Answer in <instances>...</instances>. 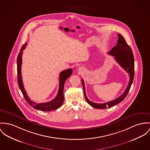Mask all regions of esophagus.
Masks as SVG:
<instances>
[{
  "instance_id": "esophagus-1",
  "label": "esophagus",
  "mask_w": 150,
  "mask_h": 150,
  "mask_svg": "<svg viewBox=\"0 0 150 150\" xmlns=\"http://www.w3.org/2000/svg\"><path fill=\"white\" fill-rule=\"evenodd\" d=\"M79 71H81V67H80V68L79 69Z\"/></svg>"
}]
</instances>
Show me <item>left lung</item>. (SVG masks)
Segmentation results:
<instances>
[{
  "label": "left lung",
  "mask_w": 150,
  "mask_h": 150,
  "mask_svg": "<svg viewBox=\"0 0 150 150\" xmlns=\"http://www.w3.org/2000/svg\"><path fill=\"white\" fill-rule=\"evenodd\" d=\"M108 54L115 57L116 61L119 63V64L129 74V81L128 82V85L123 94L115 99L111 100L110 102L104 103H96L91 102L87 97L85 86L84 81L81 80V83L83 87L84 93L85 98L87 102L92 107L98 109H104L110 108L116 105L117 104L122 102L125 98L126 97L129 91L131 84L133 82L134 77V57L133 55L132 51L129 46L127 45L125 38L120 34H118V40L117 42V45L114 47L110 51L108 52Z\"/></svg>",
  "instance_id": "obj_1"
}]
</instances>
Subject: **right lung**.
<instances>
[{"label":"right lung","mask_w":150,"mask_h":150,"mask_svg":"<svg viewBox=\"0 0 150 150\" xmlns=\"http://www.w3.org/2000/svg\"><path fill=\"white\" fill-rule=\"evenodd\" d=\"M27 44L24 43L22 47L18 56L17 58V72H18V83L20 90L23 93L24 98L27 102L29 104L31 107L35 109L43 111H50L55 110L59 108L62 106L64 102V95H63V90L64 86L66 80L71 75L72 73V69H65L62 71L59 75V90L57 96L51 101L42 103H36L33 101L31 100L28 98L27 93L25 91L23 86L22 77L21 74V67L22 63V54L23 50L26 47Z\"/></svg>","instance_id":"right-lung-1"}]
</instances>
